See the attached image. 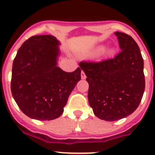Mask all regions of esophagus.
<instances>
[{
	"label": "esophagus",
	"instance_id": "obj_1",
	"mask_svg": "<svg viewBox=\"0 0 155 155\" xmlns=\"http://www.w3.org/2000/svg\"><path fill=\"white\" fill-rule=\"evenodd\" d=\"M81 79H85L86 78L85 74H84L83 71H81Z\"/></svg>",
	"mask_w": 155,
	"mask_h": 155
}]
</instances>
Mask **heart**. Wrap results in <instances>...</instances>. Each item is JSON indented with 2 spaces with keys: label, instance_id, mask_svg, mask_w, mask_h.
Listing matches in <instances>:
<instances>
[{
  "label": "heart",
  "instance_id": "obj_1",
  "mask_svg": "<svg viewBox=\"0 0 155 155\" xmlns=\"http://www.w3.org/2000/svg\"><path fill=\"white\" fill-rule=\"evenodd\" d=\"M104 46H97V47H95L94 49V50H92L91 51V53H90V54H91V55H98V54H99L100 53H102V51H103L104 50ZM115 50L113 48H109L108 50H105V52H104V53H105V55L107 56H111L113 55V53H114Z\"/></svg>",
  "mask_w": 155,
  "mask_h": 155
}]
</instances>
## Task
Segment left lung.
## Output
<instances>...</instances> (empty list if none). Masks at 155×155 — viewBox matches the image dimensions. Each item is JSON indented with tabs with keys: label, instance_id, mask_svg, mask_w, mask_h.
Returning a JSON list of instances; mask_svg holds the SVG:
<instances>
[{
	"label": "left lung",
	"instance_id": "obj_1",
	"mask_svg": "<svg viewBox=\"0 0 155 155\" xmlns=\"http://www.w3.org/2000/svg\"><path fill=\"white\" fill-rule=\"evenodd\" d=\"M120 50L114 58L98 63L81 62L89 88L87 98L93 113L105 121H116L132 114L145 88L143 60L130 35L116 31Z\"/></svg>",
	"mask_w": 155,
	"mask_h": 155
}]
</instances>
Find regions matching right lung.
Instances as JSON below:
<instances>
[{"label": "right lung", "instance_id": "obj_1", "mask_svg": "<svg viewBox=\"0 0 155 155\" xmlns=\"http://www.w3.org/2000/svg\"><path fill=\"white\" fill-rule=\"evenodd\" d=\"M60 44L53 35H34L24 42L13 61L12 96L22 113L34 120L61 116L81 80L80 68L68 73L57 67Z\"/></svg>", "mask_w": 155, "mask_h": 155}]
</instances>
